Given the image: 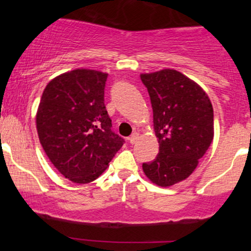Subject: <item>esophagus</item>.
Here are the masks:
<instances>
[{
    "label": "esophagus",
    "mask_w": 251,
    "mask_h": 251,
    "mask_svg": "<svg viewBox=\"0 0 251 251\" xmlns=\"http://www.w3.org/2000/svg\"><path fill=\"white\" fill-rule=\"evenodd\" d=\"M138 138H139V134H138L137 132H134L133 134H131V135H129V137H128V142H129V144H134V143L138 140Z\"/></svg>",
    "instance_id": "obj_1"
}]
</instances>
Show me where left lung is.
I'll list each match as a JSON object with an SVG mask.
<instances>
[{
  "instance_id": "1",
  "label": "left lung",
  "mask_w": 251,
  "mask_h": 251,
  "mask_svg": "<svg viewBox=\"0 0 251 251\" xmlns=\"http://www.w3.org/2000/svg\"><path fill=\"white\" fill-rule=\"evenodd\" d=\"M148 88L159 153L143 170L150 180L170 186L188 178L214 139V109L197 83L175 70L142 74Z\"/></svg>"
}]
</instances>
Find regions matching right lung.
<instances>
[{"label": "right lung", "mask_w": 251, "mask_h": 251, "mask_svg": "<svg viewBox=\"0 0 251 251\" xmlns=\"http://www.w3.org/2000/svg\"><path fill=\"white\" fill-rule=\"evenodd\" d=\"M108 74L74 70L46 86L36 127L46 154L61 175L86 184L105 171L125 140L112 131L105 106Z\"/></svg>", "instance_id": "obj_1"}]
</instances>
